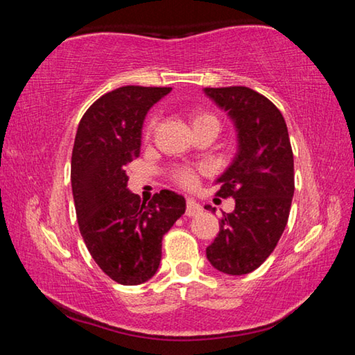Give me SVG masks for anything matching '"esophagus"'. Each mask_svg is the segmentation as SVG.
Wrapping results in <instances>:
<instances>
[{
	"instance_id": "obj_1",
	"label": "esophagus",
	"mask_w": 355,
	"mask_h": 355,
	"mask_svg": "<svg viewBox=\"0 0 355 355\" xmlns=\"http://www.w3.org/2000/svg\"><path fill=\"white\" fill-rule=\"evenodd\" d=\"M200 211V203H197L194 199H188V202H186V216H197Z\"/></svg>"
}]
</instances>
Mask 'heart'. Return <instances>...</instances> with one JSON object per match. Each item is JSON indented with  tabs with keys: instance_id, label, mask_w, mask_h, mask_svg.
<instances>
[{
	"instance_id": "b5f03b06",
	"label": "heart",
	"mask_w": 355,
	"mask_h": 355,
	"mask_svg": "<svg viewBox=\"0 0 355 355\" xmlns=\"http://www.w3.org/2000/svg\"><path fill=\"white\" fill-rule=\"evenodd\" d=\"M207 122H213L218 125V120H216L213 114L203 112V111H194L191 114L192 127H196V125L199 123H207ZM152 130H153V122H150L147 127V136L152 133ZM173 177H175L177 182L182 186H184V188H191V186H194L196 183V172L192 169H178L175 173H173Z\"/></svg>"
}]
</instances>
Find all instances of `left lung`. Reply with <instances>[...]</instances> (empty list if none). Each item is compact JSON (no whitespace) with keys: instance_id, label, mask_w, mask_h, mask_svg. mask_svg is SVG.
Returning a JSON list of instances; mask_svg holds the SVG:
<instances>
[{"instance_id":"1","label":"left lung","mask_w":355,"mask_h":355,"mask_svg":"<svg viewBox=\"0 0 355 355\" xmlns=\"http://www.w3.org/2000/svg\"><path fill=\"white\" fill-rule=\"evenodd\" d=\"M203 92L230 117L238 141L235 158L214 182L216 196L233 197L235 209L224 213L207 258L220 272L244 275L272 254L286 227L294 194L290 136L282 112L261 94L244 86Z\"/></svg>"}]
</instances>
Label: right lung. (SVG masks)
I'll return each instance as SVG.
<instances>
[{
	"label": "right lung",
	"mask_w": 355,
	"mask_h": 355,
	"mask_svg": "<svg viewBox=\"0 0 355 355\" xmlns=\"http://www.w3.org/2000/svg\"><path fill=\"white\" fill-rule=\"evenodd\" d=\"M172 87L123 86L100 97L78 125L71 153V192L81 236L95 263L122 285L152 279L161 241L186 200L163 189L148 203L128 186L127 164L139 156L144 120Z\"/></svg>",
	"instance_id": "right-lung-1"
}]
</instances>
